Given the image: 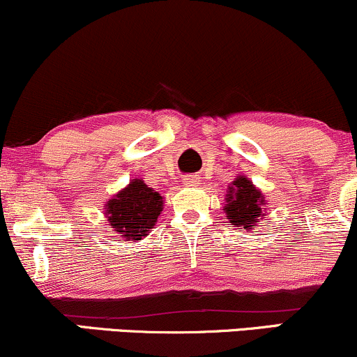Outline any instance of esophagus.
Wrapping results in <instances>:
<instances>
[{"mask_svg":"<svg viewBox=\"0 0 357 357\" xmlns=\"http://www.w3.org/2000/svg\"><path fill=\"white\" fill-rule=\"evenodd\" d=\"M184 186H198L199 184V178L198 176H184Z\"/></svg>","mask_w":357,"mask_h":357,"instance_id":"34e87169","label":"esophagus"}]
</instances>
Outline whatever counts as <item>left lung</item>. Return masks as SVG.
<instances>
[{
  "label": "left lung",
  "mask_w": 357,
  "mask_h": 357,
  "mask_svg": "<svg viewBox=\"0 0 357 357\" xmlns=\"http://www.w3.org/2000/svg\"><path fill=\"white\" fill-rule=\"evenodd\" d=\"M265 204L267 199L264 192L250 181V178L236 176L227 190L223 211L231 225L240 227L241 231H248L265 216Z\"/></svg>",
  "instance_id": "obj_1"
}]
</instances>
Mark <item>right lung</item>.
Returning <instances> with one entry per match:
<instances>
[{
	"mask_svg": "<svg viewBox=\"0 0 357 357\" xmlns=\"http://www.w3.org/2000/svg\"><path fill=\"white\" fill-rule=\"evenodd\" d=\"M165 199L141 178L130 179L126 188L105 202V218L119 236L142 240L158 223Z\"/></svg>",
	"mask_w": 357,
	"mask_h": 357,
	"instance_id": "obj_1",
	"label": "right lung"
}]
</instances>
